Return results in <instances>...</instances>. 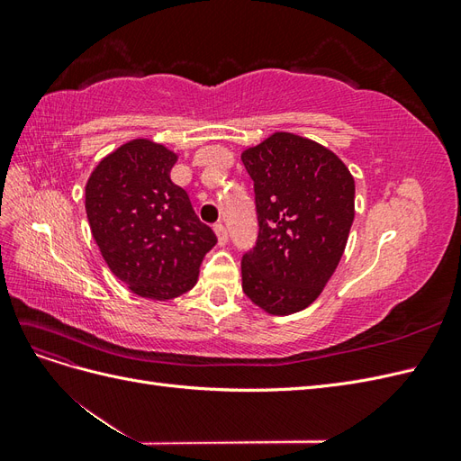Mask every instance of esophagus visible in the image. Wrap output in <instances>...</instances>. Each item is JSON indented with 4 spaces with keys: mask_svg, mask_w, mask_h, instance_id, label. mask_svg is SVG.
Wrapping results in <instances>:
<instances>
[{
    "mask_svg": "<svg viewBox=\"0 0 461 461\" xmlns=\"http://www.w3.org/2000/svg\"><path fill=\"white\" fill-rule=\"evenodd\" d=\"M213 230H215V234H217V242H219V246H225L227 242H229V234H227V229L221 225V222H217V225L213 227Z\"/></svg>",
    "mask_w": 461,
    "mask_h": 461,
    "instance_id": "1",
    "label": "esophagus"
}]
</instances>
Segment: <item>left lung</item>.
Returning a JSON list of instances; mask_svg holds the SVG:
<instances>
[{"label":"left lung","instance_id":"obj_1","mask_svg":"<svg viewBox=\"0 0 461 461\" xmlns=\"http://www.w3.org/2000/svg\"><path fill=\"white\" fill-rule=\"evenodd\" d=\"M259 234L242 258V290L271 315L312 305L337 271L356 215V183L329 148L273 132L242 151Z\"/></svg>","mask_w":461,"mask_h":461}]
</instances>
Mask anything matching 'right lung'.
Returning <instances> with one entry per match:
<instances>
[{
  "mask_svg": "<svg viewBox=\"0 0 461 461\" xmlns=\"http://www.w3.org/2000/svg\"><path fill=\"white\" fill-rule=\"evenodd\" d=\"M178 156L149 138L119 146L86 183V215L102 258L136 296L167 302L198 283L217 244L171 180Z\"/></svg>",
  "mask_w": 461,
  "mask_h": 461,
  "instance_id": "add662e5",
  "label": "right lung"
}]
</instances>
